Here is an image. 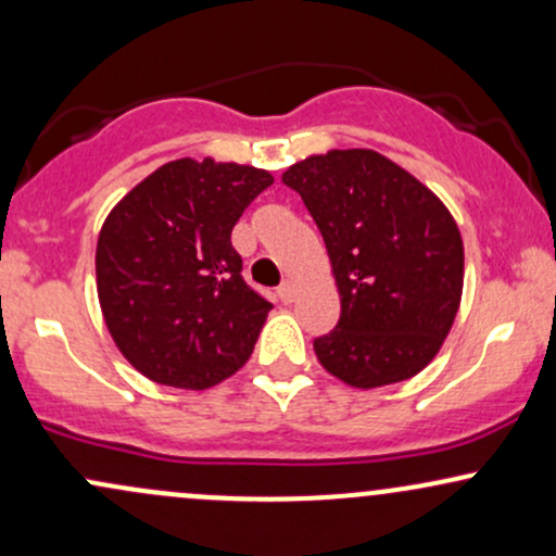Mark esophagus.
<instances>
[{
  "mask_svg": "<svg viewBox=\"0 0 556 556\" xmlns=\"http://www.w3.org/2000/svg\"><path fill=\"white\" fill-rule=\"evenodd\" d=\"M277 298L282 300V303L287 305V303H292V300H295V285L292 282H282L277 287Z\"/></svg>",
  "mask_w": 556,
  "mask_h": 556,
  "instance_id": "1",
  "label": "esophagus"
}]
</instances>
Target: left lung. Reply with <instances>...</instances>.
Masks as SVG:
<instances>
[{
  "label": "left lung",
  "mask_w": 556,
  "mask_h": 556,
  "mask_svg": "<svg viewBox=\"0 0 556 556\" xmlns=\"http://www.w3.org/2000/svg\"><path fill=\"white\" fill-rule=\"evenodd\" d=\"M282 182L314 216L340 290V321L314 340L321 366L358 389L416 376L460 308L465 258L452 214L368 149L308 156Z\"/></svg>",
  "instance_id": "obj_1"
}]
</instances>
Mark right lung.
Returning <instances> with one entry per match:
<instances>
[{
    "mask_svg": "<svg viewBox=\"0 0 556 556\" xmlns=\"http://www.w3.org/2000/svg\"><path fill=\"white\" fill-rule=\"evenodd\" d=\"M269 172L177 159L101 227L96 285L112 340L156 384L208 389L251 358L271 303L242 279L232 227Z\"/></svg>",
    "mask_w": 556,
    "mask_h": 556,
    "instance_id": "right-lung-1",
    "label": "right lung"
}]
</instances>
